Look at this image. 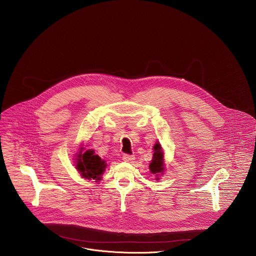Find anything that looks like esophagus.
<instances>
[{
  "label": "esophagus",
  "mask_w": 256,
  "mask_h": 256,
  "mask_svg": "<svg viewBox=\"0 0 256 256\" xmlns=\"http://www.w3.org/2000/svg\"><path fill=\"white\" fill-rule=\"evenodd\" d=\"M134 160H135V156H131V154H124V156H123V160H124V162H132Z\"/></svg>",
  "instance_id": "1"
}]
</instances>
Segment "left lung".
Wrapping results in <instances>:
<instances>
[{
	"label": "left lung",
	"mask_w": 256,
	"mask_h": 256,
	"mask_svg": "<svg viewBox=\"0 0 256 256\" xmlns=\"http://www.w3.org/2000/svg\"><path fill=\"white\" fill-rule=\"evenodd\" d=\"M154 154H152V158L148 164V168L150 174L156 176V180H160V178L164 176V148H162V145L160 144L158 141L154 146Z\"/></svg>",
	"instance_id": "8db88e82"
}]
</instances>
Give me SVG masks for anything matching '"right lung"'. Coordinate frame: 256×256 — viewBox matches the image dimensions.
I'll return each instance as SVG.
<instances>
[{
  "label": "right lung",
  "mask_w": 256,
  "mask_h": 256,
  "mask_svg": "<svg viewBox=\"0 0 256 256\" xmlns=\"http://www.w3.org/2000/svg\"><path fill=\"white\" fill-rule=\"evenodd\" d=\"M74 164L82 178L90 180H94L96 182L102 180V176L108 166L106 160L96 154L92 148L86 150V148L82 146H80L78 152L76 154Z\"/></svg>",
  "instance_id": "right-lung-1"
}]
</instances>
